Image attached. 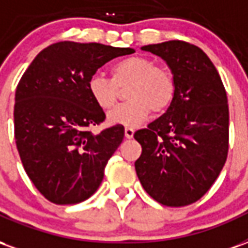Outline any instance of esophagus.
<instances>
[{"label":"esophagus","mask_w":248,"mask_h":248,"mask_svg":"<svg viewBox=\"0 0 248 248\" xmlns=\"http://www.w3.org/2000/svg\"><path fill=\"white\" fill-rule=\"evenodd\" d=\"M133 135H134V129H131V127H126L124 129V137L130 140V138H133Z\"/></svg>","instance_id":"obj_1"}]
</instances>
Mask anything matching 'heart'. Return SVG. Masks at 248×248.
Masks as SVG:
<instances>
[{
  "label": "heart",
  "mask_w": 248,
  "mask_h": 248,
  "mask_svg": "<svg viewBox=\"0 0 248 248\" xmlns=\"http://www.w3.org/2000/svg\"><path fill=\"white\" fill-rule=\"evenodd\" d=\"M110 76L94 74L87 81V92L93 102L102 110H110L117 103L119 89L127 87L130 102L119 105L108 114L110 124L135 127L142 124L150 111H165L175 95V79L165 66L146 57H126L114 62Z\"/></svg>",
  "instance_id": "obj_1"
}]
</instances>
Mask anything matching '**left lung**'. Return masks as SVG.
<instances>
[{"mask_svg":"<svg viewBox=\"0 0 248 248\" xmlns=\"http://www.w3.org/2000/svg\"><path fill=\"white\" fill-rule=\"evenodd\" d=\"M175 79L166 113L134 133L142 146L135 171L156 202L182 207L217 181L229 153V105L218 71L204 51L185 41L147 45Z\"/></svg>","mask_w":248,"mask_h":248,"instance_id":"1","label":"left lung"}]
</instances>
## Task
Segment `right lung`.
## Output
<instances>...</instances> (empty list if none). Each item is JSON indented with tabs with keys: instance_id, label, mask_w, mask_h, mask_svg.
Wrapping results in <instances>:
<instances>
[{
	"instance_id": "right-lung-1",
	"label": "right lung",
	"mask_w": 248,
	"mask_h": 248,
	"mask_svg": "<svg viewBox=\"0 0 248 248\" xmlns=\"http://www.w3.org/2000/svg\"><path fill=\"white\" fill-rule=\"evenodd\" d=\"M134 53L102 44L57 42L38 53L16 90L14 137L35 188L56 204L83 202L102 183L105 167L122 143L115 124L93 134L106 115L87 81L106 62Z\"/></svg>"
}]
</instances>
